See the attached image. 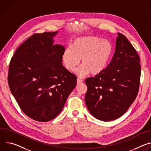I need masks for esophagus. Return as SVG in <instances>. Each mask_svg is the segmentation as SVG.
<instances>
[{"label": "esophagus", "instance_id": "34e87169", "mask_svg": "<svg viewBox=\"0 0 151 151\" xmlns=\"http://www.w3.org/2000/svg\"><path fill=\"white\" fill-rule=\"evenodd\" d=\"M82 83H83V81L79 79H77V84H81Z\"/></svg>", "mask_w": 151, "mask_h": 151}]
</instances>
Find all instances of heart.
Segmentation results:
<instances>
[{"instance_id":"heart-1","label":"heart","mask_w":151,"mask_h":151,"mask_svg":"<svg viewBox=\"0 0 151 151\" xmlns=\"http://www.w3.org/2000/svg\"><path fill=\"white\" fill-rule=\"evenodd\" d=\"M113 47L107 40L97 37H84L75 39L70 47L66 48L62 54V62L66 70H75L81 60L82 65L76 71L79 77L90 72L97 75L106 67L111 58Z\"/></svg>"}]
</instances>
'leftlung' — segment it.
Wrapping results in <instances>:
<instances>
[{
  "instance_id": "obj_1",
  "label": "left lung",
  "mask_w": 151,
  "mask_h": 151,
  "mask_svg": "<svg viewBox=\"0 0 151 151\" xmlns=\"http://www.w3.org/2000/svg\"><path fill=\"white\" fill-rule=\"evenodd\" d=\"M113 57L105 70L86 79L85 102L91 114L102 121L115 120L135 101L140 85V57L126 37L118 33Z\"/></svg>"
}]
</instances>
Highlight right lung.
I'll list each match as a JSON object with an SVG mask.
<instances>
[{"mask_svg":"<svg viewBox=\"0 0 151 151\" xmlns=\"http://www.w3.org/2000/svg\"><path fill=\"white\" fill-rule=\"evenodd\" d=\"M58 32L35 34L12 57L8 76L11 93L23 112L46 122L61 111L76 84V77L63 65L60 45H53Z\"/></svg>","mask_w":151,"mask_h":151,"instance_id":"obj_1","label":"right lung"}]
</instances>
